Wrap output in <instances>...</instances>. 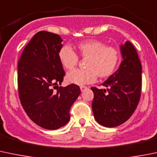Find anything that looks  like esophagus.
<instances>
[{"label":"esophagus","mask_w":157,"mask_h":157,"mask_svg":"<svg viewBox=\"0 0 157 157\" xmlns=\"http://www.w3.org/2000/svg\"><path fill=\"white\" fill-rule=\"evenodd\" d=\"M80 90H81V92H83V91H85L86 89H87V87H86V86H80Z\"/></svg>","instance_id":"esophagus-1"}]
</instances>
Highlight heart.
Instances as JSON below:
<instances>
[{
    "instance_id": "1",
    "label": "heart",
    "mask_w": 157,
    "mask_h": 157,
    "mask_svg": "<svg viewBox=\"0 0 157 157\" xmlns=\"http://www.w3.org/2000/svg\"><path fill=\"white\" fill-rule=\"evenodd\" d=\"M77 54L87 58L86 70H74L66 76V81L71 84L85 85L100 78H106L113 74L120 60L119 51L113 47H106L100 40L90 39L81 42L76 47ZM58 60L63 69L72 70L77 64L78 57L69 46H63L58 51Z\"/></svg>"
}]
</instances>
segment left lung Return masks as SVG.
I'll list each match as a JSON object with an SVG mask.
<instances>
[{
  "label": "left lung",
  "instance_id": "obj_1",
  "mask_svg": "<svg viewBox=\"0 0 157 157\" xmlns=\"http://www.w3.org/2000/svg\"><path fill=\"white\" fill-rule=\"evenodd\" d=\"M121 53L123 60L118 70L102 83L106 89L91 88L94 94V118L106 127H117L126 122L140 98L142 66L136 50L127 40L121 45Z\"/></svg>",
  "mask_w": 157,
  "mask_h": 157
}]
</instances>
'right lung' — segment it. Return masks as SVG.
Returning <instances> with one entry per match:
<instances>
[{
    "label": "right lung",
    "instance_id": "right-lung-1",
    "mask_svg": "<svg viewBox=\"0 0 157 157\" xmlns=\"http://www.w3.org/2000/svg\"><path fill=\"white\" fill-rule=\"evenodd\" d=\"M62 41L58 34L39 31L25 47L18 62L21 105L33 122L48 130H57L69 122L70 109L80 94L77 85L59 86L65 75L57 56Z\"/></svg>",
    "mask_w": 157,
    "mask_h": 157
}]
</instances>
